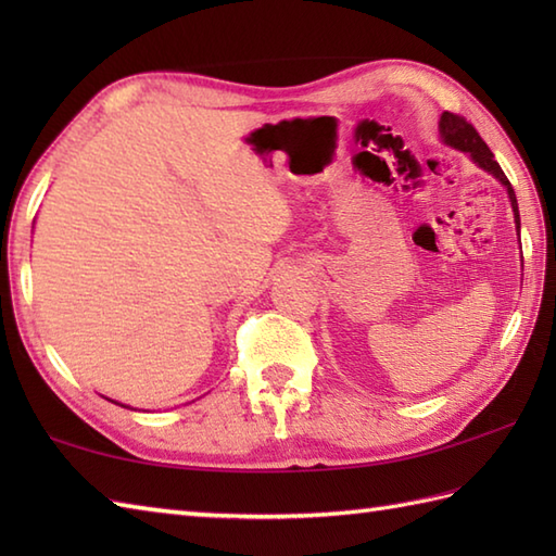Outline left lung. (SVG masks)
<instances>
[{"mask_svg":"<svg viewBox=\"0 0 556 556\" xmlns=\"http://www.w3.org/2000/svg\"><path fill=\"white\" fill-rule=\"evenodd\" d=\"M440 136H442V140H444V143H446L448 148L466 152V155H468L470 160H473L480 169H485L488 174H492L494 179H497V181L506 188V193H509L511 210H514L516 229H518V233H521V215H518V203H516L514 188H511L509 179H506V176H504V172H502V167L497 164V160H494L492 150L485 146V140H482V138L478 136L476 128L470 126V124L464 119V116L452 114V112H444V114L440 116Z\"/></svg>","mask_w":556,"mask_h":556,"instance_id":"8db88e82","label":"left lung"}]
</instances>
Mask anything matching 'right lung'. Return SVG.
<instances>
[{"label":"right lung","mask_w":556,"mask_h":556,"mask_svg":"<svg viewBox=\"0 0 556 556\" xmlns=\"http://www.w3.org/2000/svg\"><path fill=\"white\" fill-rule=\"evenodd\" d=\"M126 408H128V406H126Z\"/></svg>","instance_id":"right-lung-1"}]
</instances>
